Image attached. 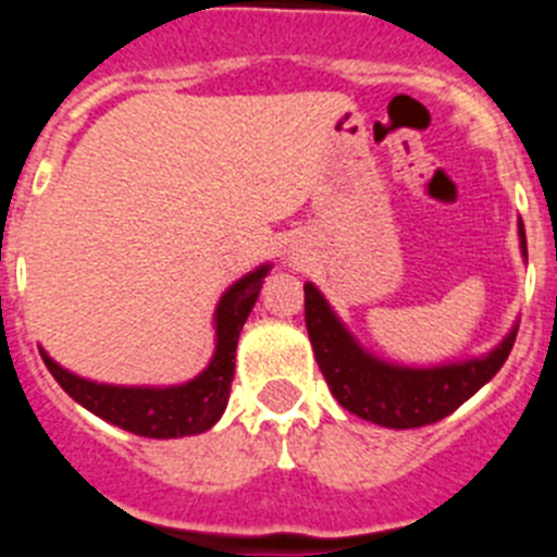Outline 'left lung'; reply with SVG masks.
<instances>
[{"mask_svg": "<svg viewBox=\"0 0 557 557\" xmlns=\"http://www.w3.org/2000/svg\"><path fill=\"white\" fill-rule=\"evenodd\" d=\"M519 248L528 259V239L519 220ZM307 295V332L312 339V351L329 391L354 416L373 421L391 430H416V426L435 424L462 401H469L482 385L496 376L510 348L516 343L519 326L505 334L499 346L488 354L460 362L432 368H410L385 362L359 346L357 337L339 321L323 293L314 284H304Z\"/></svg>", "mask_w": 557, "mask_h": 557, "instance_id": "1", "label": "left lung"}]
</instances>
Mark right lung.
I'll list each match as a JSON object with an SVG mask.
<instances>
[{"label":"right lung","mask_w":557,"mask_h":557,"mask_svg":"<svg viewBox=\"0 0 557 557\" xmlns=\"http://www.w3.org/2000/svg\"><path fill=\"white\" fill-rule=\"evenodd\" d=\"M268 273L270 264H262L225 289L214 309V354L209 366L184 385H102V382H91L61 368L41 348L44 366L77 405L120 430L141 437H159V441L198 435L218 424L225 412L231 382H234L236 339Z\"/></svg>","instance_id":"obj_1"}]
</instances>
